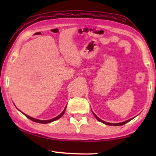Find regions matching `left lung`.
I'll return each instance as SVG.
<instances>
[{"label": "left lung", "mask_w": 156, "mask_h": 156, "mask_svg": "<svg viewBox=\"0 0 156 156\" xmlns=\"http://www.w3.org/2000/svg\"><path fill=\"white\" fill-rule=\"evenodd\" d=\"M92 113H93V114L94 115V116L95 117H96V119L99 121V122H102V123H104V124H105V125H110V126H121V125H125V124H126V123H127L128 122H129V121L130 120H131L132 119H133L134 118H131V119H129V120H126V121H124V122H120V123H110V122H105V121H103V120H102L101 119H100V118L98 117V116L95 114V113L92 112Z\"/></svg>", "instance_id": "8db88e82"}]
</instances>
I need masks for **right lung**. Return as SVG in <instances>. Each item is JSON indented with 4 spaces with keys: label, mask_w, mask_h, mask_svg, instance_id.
<instances>
[{
    "label": "right lung",
    "mask_w": 156,
    "mask_h": 156,
    "mask_svg": "<svg viewBox=\"0 0 156 156\" xmlns=\"http://www.w3.org/2000/svg\"><path fill=\"white\" fill-rule=\"evenodd\" d=\"M66 107H67V106L65 107V108L64 109V110H63V112L60 113V115H58V116H56V118H53V119H50V120H38V119H36V118H32V117H30V116H29V115H26V114H25L24 113H23L22 112H20L22 113H23V114H24L26 117L27 118H28L29 119H30L31 120H32V121H34V122H38V123H42V124H47V123H49V122H54V121H55V120H58V119H59L60 118H61L62 116L63 115V114H64L65 113V110H66Z\"/></svg>",
    "instance_id": "obj_1"
}]
</instances>
